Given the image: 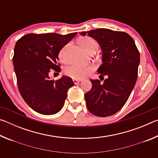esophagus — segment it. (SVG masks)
Masks as SVG:
<instances>
[{"mask_svg": "<svg viewBox=\"0 0 158 158\" xmlns=\"http://www.w3.org/2000/svg\"><path fill=\"white\" fill-rule=\"evenodd\" d=\"M81 81V80H78V79H73V82L74 84H79V83H80Z\"/></svg>", "mask_w": 158, "mask_h": 158, "instance_id": "34e87169", "label": "esophagus"}]
</instances>
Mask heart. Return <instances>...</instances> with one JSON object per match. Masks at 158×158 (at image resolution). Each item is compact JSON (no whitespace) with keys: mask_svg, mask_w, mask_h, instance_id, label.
Returning <instances> with one entry per match:
<instances>
[{"mask_svg":"<svg viewBox=\"0 0 158 158\" xmlns=\"http://www.w3.org/2000/svg\"><path fill=\"white\" fill-rule=\"evenodd\" d=\"M80 43L82 45V47L89 52L90 50H92L95 48H98V43L96 42L94 39L90 37H83L80 40ZM70 45V43L66 44L64 46L62 49H60L58 53V57L60 60L63 62H65L68 59V49ZM93 70V66H79L75 65H71L67 66L64 69V73L65 75L68 76L71 78L76 79H83L88 74L91 73Z\"/></svg>","mask_w":158,"mask_h":158,"instance_id":"b5f03b06","label":"heart"}]
</instances>
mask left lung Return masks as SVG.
Masks as SVG:
<instances>
[{
    "label": "left lung",
    "instance_id": "8db88e82",
    "mask_svg": "<svg viewBox=\"0 0 158 158\" xmlns=\"http://www.w3.org/2000/svg\"><path fill=\"white\" fill-rule=\"evenodd\" d=\"M80 34H87L100 44L102 64L98 73L100 79L107 77L103 83L99 79H90L92 88L84 95L87 108L95 116H111L125 105L135 87L139 52L132 37L125 32L98 28Z\"/></svg>",
    "mask_w": 158,
    "mask_h": 158
}]
</instances>
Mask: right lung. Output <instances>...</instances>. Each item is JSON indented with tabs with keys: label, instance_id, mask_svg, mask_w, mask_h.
I'll list each match as a JSON object with an SVG mask.
<instances>
[{
	"label": "right lung",
	"instance_id": "1",
	"mask_svg": "<svg viewBox=\"0 0 158 158\" xmlns=\"http://www.w3.org/2000/svg\"><path fill=\"white\" fill-rule=\"evenodd\" d=\"M77 33H29L15 44L13 65L21 95L34 111L43 115L58 113L63 108L69 88L70 77L50 79L51 69L60 73L58 53Z\"/></svg>",
	"mask_w": 158,
	"mask_h": 158
}]
</instances>
